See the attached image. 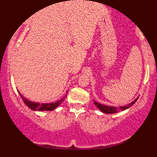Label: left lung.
Masks as SVG:
<instances>
[{"mask_svg": "<svg viewBox=\"0 0 157 157\" xmlns=\"http://www.w3.org/2000/svg\"><path fill=\"white\" fill-rule=\"evenodd\" d=\"M138 97L136 99H135L134 101H133L132 102H131V103L128 104V105H124V106H120V108H116V107H113V106H108V105H102V104L98 103V102L95 101V100H94V105H96L97 107L98 108V109H100L102 113H117V112H119V111H125V109H128V108L131 107V106L134 105L135 102H136V100H138Z\"/></svg>", "mask_w": 157, "mask_h": 157, "instance_id": "8db88e82", "label": "left lung"}]
</instances>
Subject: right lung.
<instances>
[{
  "label": "right lung",
  "mask_w": 157,
  "mask_h": 157,
  "mask_svg": "<svg viewBox=\"0 0 157 157\" xmlns=\"http://www.w3.org/2000/svg\"><path fill=\"white\" fill-rule=\"evenodd\" d=\"M18 93L20 96L22 98L23 102H24L29 109L33 110V111H53V110H55L59 105H60V104L62 103V102L64 101L65 97H66V96L63 97L62 99H60V100H58V101L55 102H51V103H39V102L30 101L28 99L25 98V97L20 93V91H18Z\"/></svg>",
  "instance_id": "obj_1"
}]
</instances>
